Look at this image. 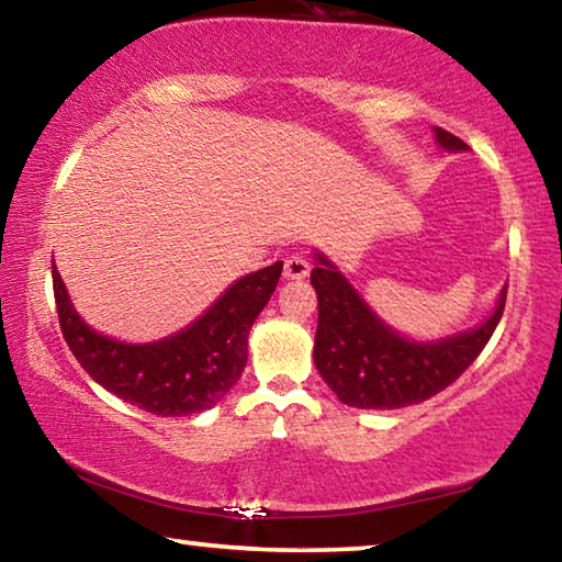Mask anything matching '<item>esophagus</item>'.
Returning a JSON list of instances; mask_svg holds the SVG:
<instances>
[{"instance_id": "1", "label": "esophagus", "mask_w": 562, "mask_h": 562, "mask_svg": "<svg viewBox=\"0 0 562 562\" xmlns=\"http://www.w3.org/2000/svg\"><path fill=\"white\" fill-rule=\"evenodd\" d=\"M310 270H312V265H310L307 258H302V255H292V258L284 260V272L282 274L288 280H302V278H307Z\"/></svg>"}]
</instances>
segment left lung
Masks as SVG:
<instances>
[{
    "mask_svg": "<svg viewBox=\"0 0 562 562\" xmlns=\"http://www.w3.org/2000/svg\"><path fill=\"white\" fill-rule=\"evenodd\" d=\"M436 138L449 150L465 148L443 128H436ZM317 260L310 278L319 300L315 364L339 402L357 408H402L443 392L488 345L506 310L508 288L479 329L416 345L384 327L325 255Z\"/></svg>",
    "mask_w": 562,
    "mask_h": 562,
    "instance_id": "obj_1",
    "label": "left lung"
}]
</instances>
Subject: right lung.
Wrapping results in <instances>:
<instances>
[{
  "mask_svg": "<svg viewBox=\"0 0 562 562\" xmlns=\"http://www.w3.org/2000/svg\"><path fill=\"white\" fill-rule=\"evenodd\" d=\"M282 262L237 280L205 315L154 345H123L101 337L76 315L52 268L56 315L66 345L99 382L123 402L156 416H190L215 406L240 379L247 335L278 288Z\"/></svg>",
  "mask_w": 562,
  "mask_h": 562,
  "instance_id": "obj_1",
  "label": "right lung"
}]
</instances>
